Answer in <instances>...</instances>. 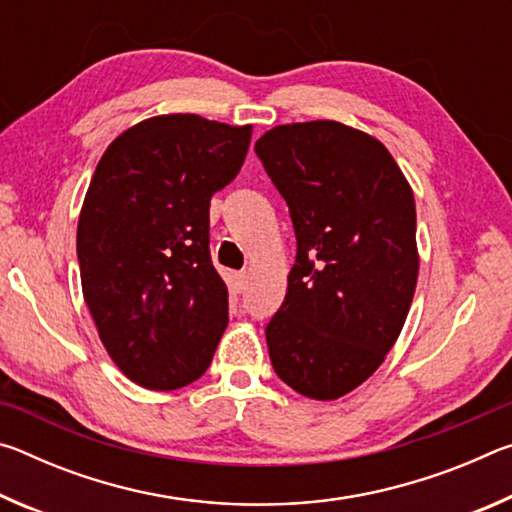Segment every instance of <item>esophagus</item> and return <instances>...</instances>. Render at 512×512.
I'll return each instance as SVG.
<instances>
[{
	"label": "esophagus",
	"mask_w": 512,
	"mask_h": 512,
	"mask_svg": "<svg viewBox=\"0 0 512 512\" xmlns=\"http://www.w3.org/2000/svg\"><path fill=\"white\" fill-rule=\"evenodd\" d=\"M246 284H248V275L244 271H239L235 273V277H232V289H235V293H244Z\"/></svg>",
	"instance_id": "esophagus-1"
}]
</instances>
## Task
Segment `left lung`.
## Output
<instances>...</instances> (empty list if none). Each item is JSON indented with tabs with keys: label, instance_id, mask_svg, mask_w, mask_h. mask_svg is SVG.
<instances>
[{
	"label": "left lung",
	"instance_id": "1",
	"mask_svg": "<svg viewBox=\"0 0 512 512\" xmlns=\"http://www.w3.org/2000/svg\"><path fill=\"white\" fill-rule=\"evenodd\" d=\"M289 205L296 264L266 325L275 375L336 400L375 372L418 282L415 201L393 155L339 121L275 126L255 142Z\"/></svg>",
	"mask_w": 512,
	"mask_h": 512
}]
</instances>
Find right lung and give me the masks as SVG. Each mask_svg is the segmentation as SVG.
Returning <instances> with one entry per match:
<instances>
[{
    "label": "right lung",
    "instance_id": "obj_1",
    "mask_svg": "<svg viewBox=\"0 0 512 512\" xmlns=\"http://www.w3.org/2000/svg\"><path fill=\"white\" fill-rule=\"evenodd\" d=\"M250 126L160 115L101 155L76 232L83 296L110 359L173 391L212 363L228 289L210 255V198L244 164Z\"/></svg>",
    "mask_w": 512,
    "mask_h": 512
}]
</instances>
